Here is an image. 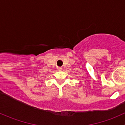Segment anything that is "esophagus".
<instances>
[{"label": "esophagus", "mask_w": 125, "mask_h": 125, "mask_svg": "<svg viewBox=\"0 0 125 125\" xmlns=\"http://www.w3.org/2000/svg\"><path fill=\"white\" fill-rule=\"evenodd\" d=\"M62 68H57L58 71H62Z\"/></svg>", "instance_id": "esophagus-1"}]
</instances>
